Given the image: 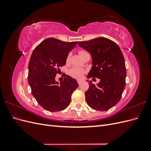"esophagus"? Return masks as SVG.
<instances>
[{
    "mask_svg": "<svg viewBox=\"0 0 151 151\" xmlns=\"http://www.w3.org/2000/svg\"><path fill=\"white\" fill-rule=\"evenodd\" d=\"M82 83V81L81 80H77V83H78L79 84H81Z\"/></svg>",
    "mask_w": 151,
    "mask_h": 151,
    "instance_id": "obj_1",
    "label": "esophagus"
}]
</instances>
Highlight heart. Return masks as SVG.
<instances>
[{
    "instance_id": "b5f03b06",
    "label": "heart",
    "mask_w": 151,
    "mask_h": 151,
    "mask_svg": "<svg viewBox=\"0 0 151 151\" xmlns=\"http://www.w3.org/2000/svg\"><path fill=\"white\" fill-rule=\"evenodd\" d=\"M79 55L83 58L84 55L86 53H87V52L84 50H79ZM70 59V55H68L67 58H66V62H68ZM86 72L85 70L83 68H80V67H72L71 68H70L68 72V74L70 77H73L74 79H81L82 77H83V75L84 74V73Z\"/></svg>"
}]
</instances>
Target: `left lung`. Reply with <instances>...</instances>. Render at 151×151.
Segmentation results:
<instances>
[{
  "label": "left lung",
  "instance_id": "8db88e82",
  "mask_svg": "<svg viewBox=\"0 0 151 151\" xmlns=\"http://www.w3.org/2000/svg\"><path fill=\"white\" fill-rule=\"evenodd\" d=\"M78 45L93 58L88 77L100 79L97 85L90 81L86 101L95 110L107 111L119 102L125 89L127 70L123 53L116 43L106 38L79 42Z\"/></svg>",
  "mask_w": 151,
  "mask_h": 151
}]
</instances>
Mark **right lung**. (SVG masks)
I'll use <instances>...</instances> for the list:
<instances>
[{"label":"right lung","instance_id":"right-lung-1","mask_svg":"<svg viewBox=\"0 0 151 151\" xmlns=\"http://www.w3.org/2000/svg\"><path fill=\"white\" fill-rule=\"evenodd\" d=\"M77 42H62L49 38L40 43L34 50L28 65V83L36 101L50 112L65 109L71 101V96L79 84L68 76L60 84L55 77L65 65L68 52Z\"/></svg>","mask_w":151,"mask_h":151}]
</instances>
